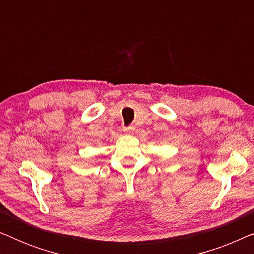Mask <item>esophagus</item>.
Returning a JSON list of instances; mask_svg holds the SVG:
<instances>
[{"label": "esophagus", "instance_id": "obj_1", "mask_svg": "<svg viewBox=\"0 0 254 254\" xmlns=\"http://www.w3.org/2000/svg\"><path fill=\"white\" fill-rule=\"evenodd\" d=\"M124 133L125 134H133L134 133V127L133 126H128V127H124Z\"/></svg>", "mask_w": 254, "mask_h": 254}]
</instances>
